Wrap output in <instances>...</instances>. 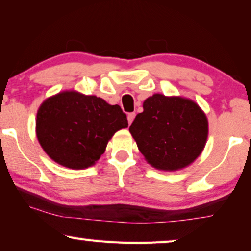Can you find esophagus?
<instances>
[{"instance_id": "1", "label": "esophagus", "mask_w": 251, "mask_h": 251, "mask_svg": "<svg viewBox=\"0 0 251 251\" xmlns=\"http://www.w3.org/2000/svg\"><path fill=\"white\" fill-rule=\"evenodd\" d=\"M134 117H136V113H133V112L128 114V122H129V125H131V123H132Z\"/></svg>"}]
</instances>
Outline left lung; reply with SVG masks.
Wrapping results in <instances>:
<instances>
[{
	"label": "left lung",
	"instance_id": "1",
	"mask_svg": "<svg viewBox=\"0 0 251 251\" xmlns=\"http://www.w3.org/2000/svg\"><path fill=\"white\" fill-rule=\"evenodd\" d=\"M130 132L146 160L160 171L192 164L205 146L209 125L195 102L179 96L153 94L144 102Z\"/></svg>",
	"mask_w": 251,
	"mask_h": 251
}]
</instances>
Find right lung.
Wrapping results in <instances>:
<instances>
[{"label": "right lung", "instance_id": "add662e5", "mask_svg": "<svg viewBox=\"0 0 251 251\" xmlns=\"http://www.w3.org/2000/svg\"><path fill=\"white\" fill-rule=\"evenodd\" d=\"M125 128H128V120L120 106L75 91L46 100L36 120L42 149L56 163L72 169L94 165L113 134Z\"/></svg>", "mask_w": 251, "mask_h": 251}]
</instances>
